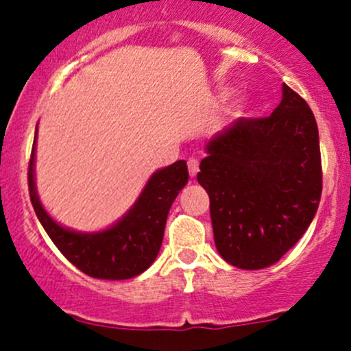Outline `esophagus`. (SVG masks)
<instances>
[{"label": "esophagus", "instance_id": "obj_1", "mask_svg": "<svg viewBox=\"0 0 351 351\" xmlns=\"http://www.w3.org/2000/svg\"><path fill=\"white\" fill-rule=\"evenodd\" d=\"M186 165H189V173L190 176H195L198 173V166H200V162H198L197 158H189V161H186Z\"/></svg>", "mask_w": 351, "mask_h": 351}]
</instances>
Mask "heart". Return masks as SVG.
Here are the masks:
<instances>
[{
  "instance_id": "heart-1",
  "label": "heart",
  "mask_w": 351,
  "mask_h": 351,
  "mask_svg": "<svg viewBox=\"0 0 351 351\" xmlns=\"http://www.w3.org/2000/svg\"><path fill=\"white\" fill-rule=\"evenodd\" d=\"M243 110H244L243 107H239V108H238V113H243Z\"/></svg>"
}]
</instances>
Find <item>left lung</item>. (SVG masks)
Instances as JSON below:
<instances>
[{"label":"left lung","mask_w":351,"mask_h":351,"mask_svg":"<svg viewBox=\"0 0 351 351\" xmlns=\"http://www.w3.org/2000/svg\"><path fill=\"white\" fill-rule=\"evenodd\" d=\"M205 151L197 180L210 198L219 254L244 270L277 263L307 231L321 200L313 110L284 84L270 117L236 120Z\"/></svg>","instance_id":"left-lung-1"}]
</instances>
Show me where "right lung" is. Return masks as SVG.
<instances>
[{"label":"right lung","instance_id":"right-lung-1","mask_svg":"<svg viewBox=\"0 0 351 351\" xmlns=\"http://www.w3.org/2000/svg\"><path fill=\"white\" fill-rule=\"evenodd\" d=\"M35 132L28 165V190L38 221L58 250L83 274L104 280H127L151 267L161 247L166 219L180 190L189 182L183 159L158 169L136 204L112 228L98 232H76L62 228L45 212L35 190Z\"/></svg>","mask_w":351,"mask_h":351}]
</instances>
